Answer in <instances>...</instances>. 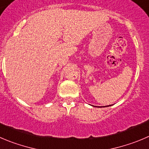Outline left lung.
Here are the masks:
<instances>
[{
    "label": "left lung",
    "instance_id": "1",
    "mask_svg": "<svg viewBox=\"0 0 149 149\" xmlns=\"http://www.w3.org/2000/svg\"><path fill=\"white\" fill-rule=\"evenodd\" d=\"M109 106H110V105H109Z\"/></svg>",
    "mask_w": 149,
    "mask_h": 149
}]
</instances>
